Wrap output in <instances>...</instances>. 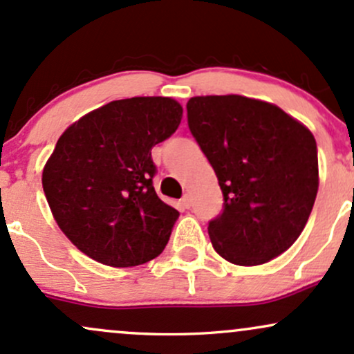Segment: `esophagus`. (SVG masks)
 <instances>
[{
	"label": "esophagus",
	"instance_id": "1",
	"mask_svg": "<svg viewBox=\"0 0 354 354\" xmlns=\"http://www.w3.org/2000/svg\"><path fill=\"white\" fill-rule=\"evenodd\" d=\"M180 205H182V207H184V209H190V205H192V201H190L189 194H185V196L180 198Z\"/></svg>",
	"mask_w": 354,
	"mask_h": 354
}]
</instances>
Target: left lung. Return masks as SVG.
I'll use <instances>...</instances> for the list:
<instances>
[{
  "mask_svg": "<svg viewBox=\"0 0 354 354\" xmlns=\"http://www.w3.org/2000/svg\"><path fill=\"white\" fill-rule=\"evenodd\" d=\"M187 122L224 196L207 227L216 252L257 266L288 251L319 185L313 133L279 106L241 95L190 98Z\"/></svg>",
  "mask_w": 354,
  "mask_h": 354,
  "instance_id": "left-lung-1",
  "label": "left lung"
}]
</instances>
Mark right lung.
I'll list each match as a JSON object with an SVG mask.
<instances>
[{
    "label": "right lung",
    "mask_w": 354,
    "mask_h": 354,
    "mask_svg": "<svg viewBox=\"0 0 354 354\" xmlns=\"http://www.w3.org/2000/svg\"><path fill=\"white\" fill-rule=\"evenodd\" d=\"M180 120L174 98L133 97L86 113L58 138L43 190L58 227L83 254L132 268L164 251L178 210L153 189L152 147Z\"/></svg>",
    "instance_id": "obj_1"
}]
</instances>
